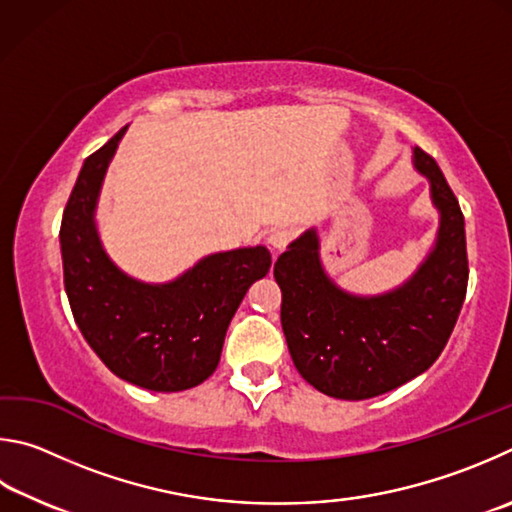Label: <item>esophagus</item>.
Instances as JSON below:
<instances>
[{
  "instance_id": "1",
  "label": "esophagus",
  "mask_w": 512,
  "mask_h": 512,
  "mask_svg": "<svg viewBox=\"0 0 512 512\" xmlns=\"http://www.w3.org/2000/svg\"><path fill=\"white\" fill-rule=\"evenodd\" d=\"M292 240V231L290 229H274L270 233V238H267V242H270V247L279 254V251H283L285 247L290 245Z\"/></svg>"
}]
</instances>
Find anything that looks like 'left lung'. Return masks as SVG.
Here are the masks:
<instances>
[{
  "mask_svg": "<svg viewBox=\"0 0 512 512\" xmlns=\"http://www.w3.org/2000/svg\"><path fill=\"white\" fill-rule=\"evenodd\" d=\"M411 161L429 182L438 231L405 283L369 297L339 288L321 263L315 227L274 263L292 362L303 380L330 398H375L418 378L443 353L459 319L468 290L461 206L427 152L414 148Z\"/></svg>",
  "mask_w": 512,
  "mask_h": 512,
  "instance_id": "obj_1",
  "label": "left lung"
}]
</instances>
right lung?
<instances>
[{
    "instance_id": "1",
    "label": "right lung",
    "mask_w": 512,
    "mask_h": 512,
    "mask_svg": "<svg viewBox=\"0 0 512 512\" xmlns=\"http://www.w3.org/2000/svg\"><path fill=\"white\" fill-rule=\"evenodd\" d=\"M123 130L85 159L62 213L65 290L80 333L121 380L148 391H186L220 362L224 335L249 285L272 267L263 245L218 251L173 281L146 283L125 274L98 236L103 179Z\"/></svg>"
}]
</instances>
